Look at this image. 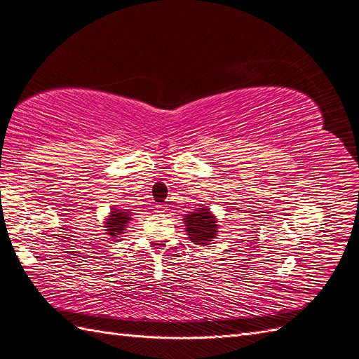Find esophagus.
Masks as SVG:
<instances>
[{"label": "esophagus", "mask_w": 359, "mask_h": 359, "mask_svg": "<svg viewBox=\"0 0 359 359\" xmlns=\"http://www.w3.org/2000/svg\"><path fill=\"white\" fill-rule=\"evenodd\" d=\"M165 210H168L165 205H158V212H165Z\"/></svg>", "instance_id": "1"}]
</instances>
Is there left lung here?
I'll return each instance as SVG.
<instances>
[{
  "label": "left lung",
  "mask_w": 359,
  "mask_h": 359,
  "mask_svg": "<svg viewBox=\"0 0 359 359\" xmlns=\"http://www.w3.org/2000/svg\"><path fill=\"white\" fill-rule=\"evenodd\" d=\"M186 231L189 239L196 245H208L216 238L217 224L210 208L201 207L184 216Z\"/></svg>",
  "instance_id": "1"
}]
</instances>
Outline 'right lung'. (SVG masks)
I'll use <instances>...</instances> for the list:
<instances>
[{
	"label": "right lung",
	"mask_w": 359,
	"mask_h": 359,
	"mask_svg": "<svg viewBox=\"0 0 359 359\" xmlns=\"http://www.w3.org/2000/svg\"><path fill=\"white\" fill-rule=\"evenodd\" d=\"M104 231L109 236V238H120L121 233H125V229L128 222L130 221V215L128 210H118V208H112V212L109 213L108 219H104Z\"/></svg>",
	"instance_id": "add662e5"
}]
</instances>
